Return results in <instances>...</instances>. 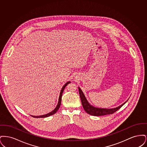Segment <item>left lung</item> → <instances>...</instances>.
<instances>
[{
	"label": "left lung",
	"instance_id": "left-lung-1",
	"mask_svg": "<svg viewBox=\"0 0 147 147\" xmlns=\"http://www.w3.org/2000/svg\"><path fill=\"white\" fill-rule=\"evenodd\" d=\"M79 95L80 99L82 101V104L83 105V107L84 108V110L85 112L88 113L89 115H91L92 116H104V115H110V114H112L113 113L117 111L118 110H119L123 105H124L126 102L123 103L122 105H120L118 107L114 108V109H100V108H96L95 107L92 106L90 105L89 102H88L87 100L84 96V94L80 88L79 87Z\"/></svg>",
	"mask_w": 147,
	"mask_h": 147
}]
</instances>
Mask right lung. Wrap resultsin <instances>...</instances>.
Returning <instances> with one entry per match:
<instances>
[{
    "instance_id": "1",
    "label": "right lung",
    "mask_w": 147,
    "mask_h": 147,
    "mask_svg": "<svg viewBox=\"0 0 147 147\" xmlns=\"http://www.w3.org/2000/svg\"><path fill=\"white\" fill-rule=\"evenodd\" d=\"M70 82H68L67 83H66L65 85L63 86V88H62V90L60 92V95H59V100H58V104L57 106H56L55 109L54 110H53L52 112H49V113H47L46 115H42V116H31L32 117H35V118H45V117H49V116H51V115H54L55 113H56L57 111L58 110L61 104V99H62V94H63V90L64 89H65V86L68 85V84L70 83Z\"/></svg>"
}]
</instances>
